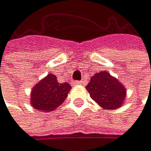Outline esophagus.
I'll return each mask as SVG.
<instances>
[{
  "label": "esophagus",
  "instance_id": "esophagus-1",
  "mask_svg": "<svg viewBox=\"0 0 151 151\" xmlns=\"http://www.w3.org/2000/svg\"><path fill=\"white\" fill-rule=\"evenodd\" d=\"M81 84H82V82H81V81H75V82H73V85H74V86L81 85Z\"/></svg>",
  "mask_w": 151,
  "mask_h": 151
}]
</instances>
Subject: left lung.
Segmentation results:
<instances>
[{
  "instance_id": "obj_1",
  "label": "left lung",
  "mask_w": 151,
  "mask_h": 151,
  "mask_svg": "<svg viewBox=\"0 0 151 151\" xmlns=\"http://www.w3.org/2000/svg\"><path fill=\"white\" fill-rule=\"evenodd\" d=\"M92 100L104 109H117L122 106L126 97V88L108 72L94 75L86 86Z\"/></svg>"
}]
</instances>
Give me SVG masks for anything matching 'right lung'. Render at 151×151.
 I'll return each instance as SVG.
<instances>
[{
    "instance_id": "obj_1",
    "label": "right lung",
    "mask_w": 151,
    "mask_h": 151,
    "mask_svg": "<svg viewBox=\"0 0 151 151\" xmlns=\"http://www.w3.org/2000/svg\"><path fill=\"white\" fill-rule=\"evenodd\" d=\"M71 88L69 83H59L57 76L50 73L33 87L31 104L37 110L52 111L64 102Z\"/></svg>"
}]
</instances>
